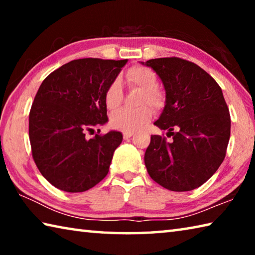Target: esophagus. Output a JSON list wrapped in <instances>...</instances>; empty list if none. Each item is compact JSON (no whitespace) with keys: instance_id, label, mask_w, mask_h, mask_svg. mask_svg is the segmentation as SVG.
Segmentation results:
<instances>
[{"instance_id":"1","label":"esophagus","mask_w":255,"mask_h":255,"mask_svg":"<svg viewBox=\"0 0 255 255\" xmlns=\"http://www.w3.org/2000/svg\"><path fill=\"white\" fill-rule=\"evenodd\" d=\"M132 135H133L132 131H125V132L123 133V136H124L125 139H128V138H130Z\"/></svg>"}]
</instances>
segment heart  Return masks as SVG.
Wrapping results in <instances>:
<instances>
[{"mask_svg":"<svg viewBox=\"0 0 255 255\" xmlns=\"http://www.w3.org/2000/svg\"><path fill=\"white\" fill-rule=\"evenodd\" d=\"M125 82L131 89L140 90L136 109L116 110L110 116V125L122 131H136L147 124L152 118L153 112L149 107L158 110L165 103V94L157 86V75L150 68L133 65L128 68L125 74ZM124 93L118 80L112 81L105 91V103L109 110H114L123 102ZM148 104L150 106H141Z\"/></svg>","mask_w":255,"mask_h":255,"instance_id":"heart-1","label":"heart"}]
</instances>
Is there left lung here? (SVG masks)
I'll use <instances>...</instances> for the list:
<instances>
[{"label":"left lung","instance_id":"8db88e82","mask_svg":"<svg viewBox=\"0 0 255 255\" xmlns=\"http://www.w3.org/2000/svg\"><path fill=\"white\" fill-rule=\"evenodd\" d=\"M141 64L152 67L163 82L165 107L154 125L172 136L171 141L150 136L146 169L163 188L190 191L210 179L225 158L231 116L222 89L189 60L165 57Z\"/></svg>","mask_w":255,"mask_h":255}]
</instances>
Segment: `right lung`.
Instances as JSON below:
<instances>
[{"label": "right lung", "mask_w": 255, "mask_h": 255, "mask_svg": "<svg viewBox=\"0 0 255 255\" xmlns=\"http://www.w3.org/2000/svg\"><path fill=\"white\" fill-rule=\"evenodd\" d=\"M126 63L75 59L42 81L29 114V138L38 170L57 189L83 192L109 172L122 132L86 139L85 131L108 122L105 91Z\"/></svg>", "instance_id": "add662e5"}]
</instances>
